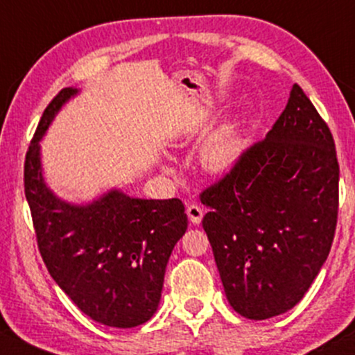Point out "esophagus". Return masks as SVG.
I'll use <instances>...</instances> for the list:
<instances>
[{"mask_svg": "<svg viewBox=\"0 0 355 355\" xmlns=\"http://www.w3.org/2000/svg\"><path fill=\"white\" fill-rule=\"evenodd\" d=\"M187 216H189V219L192 224H200L202 217H204V210H202L200 205L190 204L189 207H187Z\"/></svg>", "mask_w": 355, "mask_h": 355, "instance_id": "esophagus-1", "label": "esophagus"}]
</instances>
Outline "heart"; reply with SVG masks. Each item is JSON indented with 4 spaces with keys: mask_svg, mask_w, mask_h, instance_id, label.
I'll use <instances>...</instances> for the list:
<instances>
[{
    "mask_svg": "<svg viewBox=\"0 0 355 355\" xmlns=\"http://www.w3.org/2000/svg\"><path fill=\"white\" fill-rule=\"evenodd\" d=\"M241 155V139L231 126L224 128L205 145L202 163L209 171H225L231 168Z\"/></svg>",
    "mask_w": 355,
    "mask_h": 355,
    "instance_id": "heart-1",
    "label": "heart"
}]
</instances>
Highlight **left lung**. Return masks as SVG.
I'll return each mask as SVG.
<instances>
[{
  "mask_svg": "<svg viewBox=\"0 0 355 355\" xmlns=\"http://www.w3.org/2000/svg\"><path fill=\"white\" fill-rule=\"evenodd\" d=\"M200 202L232 309L251 320L293 309L329 256L338 212L336 143L298 84L266 138Z\"/></svg>",
  "mask_w": 355,
  "mask_h": 355,
  "instance_id": "left-lung-1",
  "label": "left lung"
}]
</instances>
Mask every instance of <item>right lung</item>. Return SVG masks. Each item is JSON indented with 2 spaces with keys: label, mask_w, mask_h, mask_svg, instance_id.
<instances>
[{
  "label": "right lung",
  "mask_w": 355,
  "mask_h": 355,
  "mask_svg": "<svg viewBox=\"0 0 355 355\" xmlns=\"http://www.w3.org/2000/svg\"><path fill=\"white\" fill-rule=\"evenodd\" d=\"M65 87L46 106L25 158V196L50 276L92 320L131 329L153 317L175 244L185 234L180 198L146 200L121 190L85 205L58 198L45 184L40 139L77 94Z\"/></svg>",
  "instance_id": "1"
}]
</instances>
